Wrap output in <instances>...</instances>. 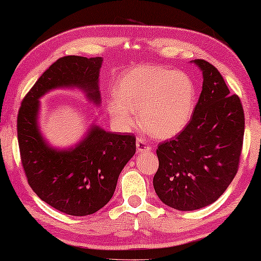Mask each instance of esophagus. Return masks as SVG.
<instances>
[{
	"instance_id": "obj_1",
	"label": "esophagus",
	"mask_w": 261,
	"mask_h": 261,
	"mask_svg": "<svg viewBox=\"0 0 261 261\" xmlns=\"http://www.w3.org/2000/svg\"><path fill=\"white\" fill-rule=\"evenodd\" d=\"M151 145H148V142L142 138H138L137 140V149L138 152H147L151 151Z\"/></svg>"
}]
</instances>
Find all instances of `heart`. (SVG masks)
I'll return each mask as SVG.
<instances>
[{
    "instance_id": "heart-1",
    "label": "heart",
    "mask_w": 261,
    "mask_h": 261,
    "mask_svg": "<svg viewBox=\"0 0 261 261\" xmlns=\"http://www.w3.org/2000/svg\"><path fill=\"white\" fill-rule=\"evenodd\" d=\"M196 105V87L187 74L163 66L146 65L124 74L107 108L123 128L134 124L139 112L141 127L153 137L166 139L179 133L190 121Z\"/></svg>"
}]
</instances>
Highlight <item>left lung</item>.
Returning <instances> with one entry per match:
<instances>
[{"label":"left lung","mask_w":261,"mask_h":261,"mask_svg":"<svg viewBox=\"0 0 261 261\" xmlns=\"http://www.w3.org/2000/svg\"><path fill=\"white\" fill-rule=\"evenodd\" d=\"M203 88L192 117L180 133L160 142L153 187L163 203L183 212L212 204L239 170L245 115L240 98L230 95L219 70L195 59Z\"/></svg>","instance_id":"8db88e82"}]
</instances>
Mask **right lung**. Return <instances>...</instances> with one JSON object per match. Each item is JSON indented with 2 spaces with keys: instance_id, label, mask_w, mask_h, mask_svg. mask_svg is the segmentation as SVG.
<instances>
[{
  "instance_id": "1",
  "label": "right lung",
  "mask_w": 261,
  "mask_h": 261,
  "mask_svg": "<svg viewBox=\"0 0 261 261\" xmlns=\"http://www.w3.org/2000/svg\"><path fill=\"white\" fill-rule=\"evenodd\" d=\"M102 62L101 57L59 58L27 92L17 114V141L28 184L39 198L67 215H91L110 201L119 174L137 149L135 137L94 126L74 148H51L37 123L39 98L52 89L78 87L97 105Z\"/></svg>"
}]
</instances>
